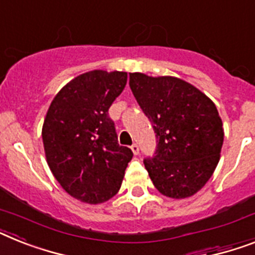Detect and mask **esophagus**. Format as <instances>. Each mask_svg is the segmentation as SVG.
Segmentation results:
<instances>
[{
    "label": "esophagus",
    "mask_w": 255,
    "mask_h": 255,
    "mask_svg": "<svg viewBox=\"0 0 255 255\" xmlns=\"http://www.w3.org/2000/svg\"><path fill=\"white\" fill-rule=\"evenodd\" d=\"M131 149H132V151H133L134 155H137V154L140 153V147H138L137 144H133V145H132Z\"/></svg>",
    "instance_id": "1"
}]
</instances>
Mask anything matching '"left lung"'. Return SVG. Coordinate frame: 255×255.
I'll return each mask as SVG.
<instances>
[{
    "label": "left lung",
    "instance_id": "obj_1",
    "mask_svg": "<svg viewBox=\"0 0 255 255\" xmlns=\"http://www.w3.org/2000/svg\"><path fill=\"white\" fill-rule=\"evenodd\" d=\"M129 87L157 137L153 157L144 158L154 187L171 198L193 196L219 162L224 132L210 98L171 76L129 74Z\"/></svg>",
    "mask_w": 255,
    "mask_h": 255
}]
</instances>
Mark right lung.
I'll return each mask as SVG.
<instances>
[{"instance_id": "add662e5", "label": "right lung", "mask_w": 255, "mask_h": 255, "mask_svg": "<svg viewBox=\"0 0 255 255\" xmlns=\"http://www.w3.org/2000/svg\"><path fill=\"white\" fill-rule=\"evenodd\" d=\"M127 84V72L83 74L59 91L42 126L49 167L70 196L101 204L117 194L133 153L118 144L109 109Z\"/></svg>"}]
</instances>
